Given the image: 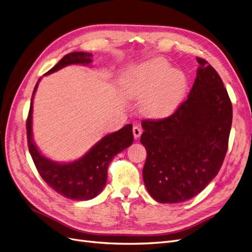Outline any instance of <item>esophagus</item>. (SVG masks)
<instances>
[{
    "label": "esophagus",
    "instance_id": "esophagus-1",
    "mask_svg": "<svg viewBox=\"0 0 252 252\" xmlns=\"http://www.w3.org/2000/svg\"><path fill=\"white\" fill-rule=\"evenodd\" d=\"M132 132H133V135H134V139H138V138H140L141 134H142V129L139 126H133Z\"/></svg>",
    "mask_w": 252,
    "mask_h": 252
}]
</instances>
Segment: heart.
Listing matches in <instances>:
<instances>
[{"mask_svg": "<svg viewBox=\"0 0 252 252\" xmlns=\"http://www.w3.org/2000/svg\"><path fill=\"white\" fill-rule=\"evenodd\" d=\"M186 86L184 72L171 68L163 58L148 60L132 68L124 82L127 95L142 98V111L155 119L168 117L178 108Z\"/></svg>", "mask_w": 252, "mask_h": 252, "instance_id": "heart-1", "label": "heart"}]
</instances>
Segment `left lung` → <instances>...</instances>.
<instances>
[{"instance_id": "left-lung-1", "label": "left lung", "mask_w": 252, "mask_h": 252, "mask_svg": "<svg viewBox=\"0 0 252 252\" xmlns=\"http://www.w3.org/2000/svg\"><path fill=\"white\" fill-rule=\"evenodd\" d=\"M196 61L200 66L186 100L168 118L142 122L141 143L147 151L143 180L163 204L200 193L220 171L228 149L231 101L215 68Z\"/></svg>"}]
</instances>
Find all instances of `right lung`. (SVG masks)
Masks as SVG:
<instances>
[{"label":"right lung","instance_id":"right-lung-1","mask_svg":"<svg viewBox=\"0 0 252 252\" xmlns=\"http://www.w3.org/2000/svg\"><path fill=\"white\" fill-rule=\"evenodd\" d=\"M93 55L87 52H71L61 59L45 75L58 71L70 64L88 65ZM41 78L35 84L26 122L28 149L42 179L47 185L67 199L87 201L100 193L107 181V169L111 159L133 142L132 125L127 124L120 130L105 135L83 158L77 161L60 164L45 158L32 140V101Z\"/></svg>","mask_w":252,"mask_h":252}]
</instances>
